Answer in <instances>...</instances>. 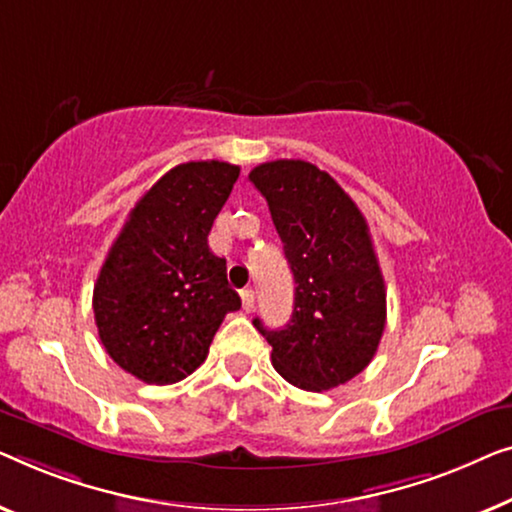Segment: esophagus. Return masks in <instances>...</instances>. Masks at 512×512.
Segmentation results:
<instances>
[{"mask_svg":"<svg viewBox=\"0 0 512 512\" xmlns=\"http://www.w3.org/2000/svg\"><path fill=\"white\" fill-rule=\"evenodd\" d=\"M241 304H243V311H253L255 308V290H250V287H246V290H241Z\"/></svg>","mask_w":512,"mask_h":512,"instance_id":"1","label":"esophagus"}]
</instances>
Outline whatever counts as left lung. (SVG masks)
Wrapping results in <instances>:
<instances>
[{"instance_id": "1", "label": "left lung", "mask_w": 512, "mask_h": 512, "mask_svg": "<svg viewBox=\"0 0 512 512\" xmlns=\"http://www.w3.org/2000/svg\"><path fill=\"white\" fill-rule=\"evenodd\" d=\"M248 178L266 199L297 283L283 329L253 320L273 348V369L308 392L348 383L376 355L387 318L369 225L343 187L311 162H264Z\"/></svg>"}]
</instances>
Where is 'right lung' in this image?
Wrapping results in <instances>:
<instances>
[{"label": "right lung", "instance_id": "1", "mask_svg": "<svg viewBox=\"0 0 512 512\" xmlns=\"http://www.w3.org/2000/svg\"><path fill=\"white\" fill-rule=\"evenodd\" d=\"M229 162H185L129 211L99 271L92 308L102 345L143 383L171 385L204 364L241 297L208 232L239 178Z\"/></svg>", "mask_w": 512, "mask_h": 512}]
</instances>
